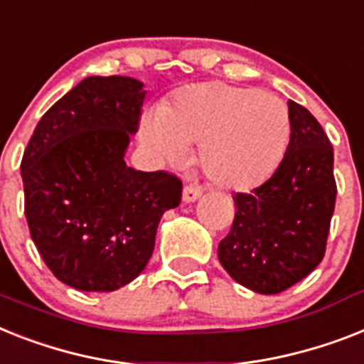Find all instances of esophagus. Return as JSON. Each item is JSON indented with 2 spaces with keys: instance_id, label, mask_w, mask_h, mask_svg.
<instances>
[{
  "instance_id": "34e87169",
  "label": "esophagus",
  "mask_w": 364,
  "mask_h": 364,
  "mask_svg": "<svg viewBox=\"0 0 364 364\" xmlns=\"http://www.w3.org/2000/svg\"><path fill=\"white\" fill-rule=\"evenodd\" d=\"M202 188L196 187V185H187V187L183 188V200L185 202H196L198 198L202 196Z\"/></svg>"
}]
</instances>
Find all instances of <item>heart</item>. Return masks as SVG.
<instances>
[{"label":"heart","instance_id":"1","mask_svg":"<svg viewBox=\"0 0 364 364\" xmlns=\"http://www.w3.org/2000/svg\"><path fill=\"white\" fill-rule=\"evenodd\" d=\"M147 146L173 162L200 144L209 181L230 191L258 187L273 176L289 141L288 108L252 87L208 82L183 87L141 129Z\"/></svg>","mask_w":364,"mask_h":364}]
</instances>
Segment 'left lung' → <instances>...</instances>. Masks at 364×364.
Here are the masks:
<instances>
[{
    "mask_svg": "<svg viewBox=\"0 0 364 364\" xmlns=\"http://www.w3.org/2000/svg\"><path fill=\"white\" fill-rule=\"evenodd\" d=\"M289 144L274 173L235 192L232 230L218 259L235 282L273 295L312 273L326 256L336 181L333 146L305 106L288 100Z\"/></svg>",
    "mask_w": 364,
    "mask_h": 364,
    "instance_id": "left-lung-1",
    "label": "left lung"
}]
</instances>
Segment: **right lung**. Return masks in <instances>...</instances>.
Masks as SVG:
<instances>
[{"instance_id": "add662e5", "label": "right lung", "mask_w": 364, "mask_h": 364, "mask_svg": "<svg viewBox=\"0 0 364 364\" xmlns=\"http://www.w3.org/2000/svg\"><path fill=\"white\" fill-rule=\"evenodd\" d=\"M146 93L127 76H90L35 127L22 156L23 213L54 277L82 291H114L144 271L164 211L183 183L125 164Z\"/></svg>"}]
</instances>
